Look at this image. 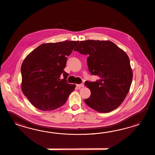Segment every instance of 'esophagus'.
Returning <instances> with one entry per match:
<instances>
[{
    "label": "esophagus",
    "mask_w": 155,
    "mask_h": 155,
    "mask_svg": "<svg viewBox=\"0 0 155 155\" xmlns=\"http://www.w3.org/2000/svg\"><path fill=\"white\" fill-rule=\"evenodd\" d=\"M77 87H78V89H81V88H82V87H84V84H77Z\"/></svg>",
    "instance_id": "1"
}]
</instances>
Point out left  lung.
<instances>
[{
	"instance_id": "left-lung-1",
	"label": "left lung",
	"mask_w": 155,
	"mask_h": 155,
	"mask_svg": "<svg viewBox=\"0 0 155 155\" xmlns=\"http://www.w3.org/2000/svg\"><path fill=\"white\" fill-rule=\"evenodd\" d=\"M74 51L88 56L89 71L98 77L95 82H85L91 95L84 102L99 113L117 108L127 96L133 78L127 54L111 41L92 40L79 41Z\"/></svg>"
}]
</instances>
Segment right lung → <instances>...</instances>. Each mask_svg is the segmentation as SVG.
<instances>
[{"instance_id":"add662e5","label":"right lung","mask_w":155,"mask_h":155,"mask_svg":"<svg viewBox=\"0 0 155 155\" xmlns=\"http://www.w3.org/2000/svg\"><path fill=\"white\" fill-rule=\"evenodd\" d=\"M78 43L65 41L43 44L24 59L21 67V89L36 108L42 111L58 108L74 91L75 84L67 82L69 74L64 69L66 57Z\"/></svg>"}]
</instances>
